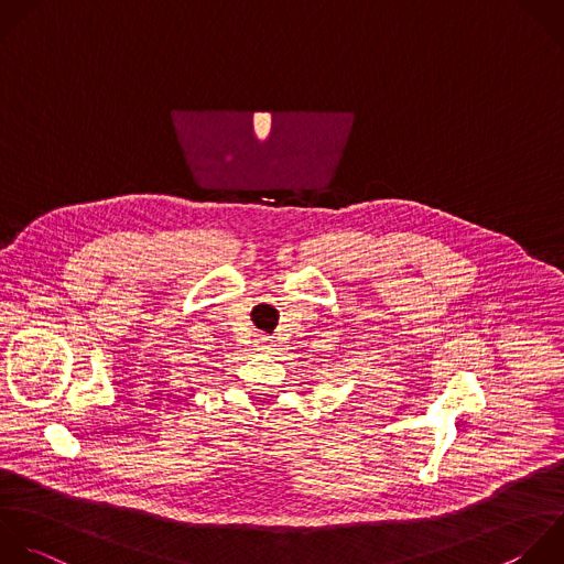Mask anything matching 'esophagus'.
<instances>
[{"label":"esophagus","instance_id":"34e87169","mask_svg":"<svg viewBox=\"0 0 564 564\" xmlns=\"http://www.w3.org/2000/svg\"><path fill=\"white\" fill-rule=\"evenodd\" d=\"M271 341H273V339H269V337H267V335H262V337H258V344H260V346H262V348H269V346H271Z\"/></svg>","mask_w":564,"mask_h":564}]
</instances>
